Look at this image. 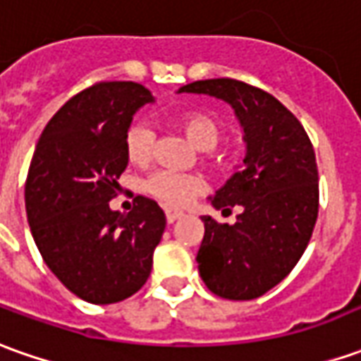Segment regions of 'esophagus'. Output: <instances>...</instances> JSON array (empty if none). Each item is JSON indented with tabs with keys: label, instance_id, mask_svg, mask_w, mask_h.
Returning a JSON list of instances; mask_svg holds the SVG:
<instances>
[{
	"label": "esophagus",
	"instance_id": "esophagus-1",
	"mask_svg": "<svg viewBox=\"0 0 361 361\" xmlns=\"http://www.w3.org/2000/svg\"><path fill=\"white\" fill-rule=\"evenodd\" d=\"M181 217H183V213H181V212H173V209H166V219H168V223L178 221V219H181Z\"/></svg>",
	"mask_w": 361,
	"mask_h": 361
}]
</instances>
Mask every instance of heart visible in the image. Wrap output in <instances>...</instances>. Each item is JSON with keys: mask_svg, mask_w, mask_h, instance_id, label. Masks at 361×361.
<instances>
[{"mask_svg": "<svg viewBox=\"0 0 361 361\" xmlns=\"http://www.w3.org/2000/svg\"><path fill=\"white\" fill-rule=\"evenodd\" d=\"M178 128L188 136L191 144L200 149H213L223 138V126L219 120L205 112H190L178 118ZM154 132L146 124L130 126L124 136V154L132 166H146L152 158ZM205 188V183L195 173H176V171H156L146 181V191L154 200L168 207H183L193 201Z\"/></svg>", "mask_w": 361, "mask_h": 361, "instance_id": "1", "label": "heart"}]
</instances>
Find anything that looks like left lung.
Here are the masks:
<instances>
[{
	"label": "left lung",
	"mask_w": 361,
	"mask_h": 361,
	"mask_svg": "<svg viewBox=\"0 0 361 361\" xmlns=\"http://www.w3.org/2000/svg\"><path fill=\"white\" fill-rule=\"evenodd\" d=\"M178 92L231 104L247 142L243 168L215 191L212 205L237 209V221L201 217L205 235L197 267L205 286L229 300H252L300 261L318 217V168L298 118L273 94L235 78L195 80Z\"/></svg>",
	"instance_id": "8db88e82"
}]
</instances>
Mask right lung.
Segmentation results:
<instances>
[{
  "instance_id": "add662e5",
  "label": "right lung",
  "mask_w": 361,
  "mask_h": 361,
  "mask_svg": "<svg viewBox=\"0 0 361 361\" xmlns=\"http://www.w3.org/2000/svg\"><path fill=\"white\" fill-rule=\"evenodd\" d=\"M154 97L130 80L97 82L49 120L29 166L25 212L45 264L78 298L114 304L146 284L166 229L154 200L138 195L128 215L109 201L126 170L124 136Z\"/></svg>"
}]
</instances>
